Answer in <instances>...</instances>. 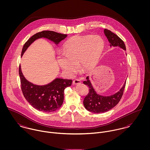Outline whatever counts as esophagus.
Returning <instances> with one entry per match:
<instances>
[{"label":"esophagus","instance_id":"1","mask_svg":"<svg viewBox=\"0 0 150 150\" xmlns=\"http://www.w3.org/2000/svg\"><path fill=\"white\" fill-rule=\"evenodd\" d=\"M81 82V80L80 79H75L74 80H73V84L74 85H77V84H80Z\"/></svg>","mask_w":150,"mask_h":150}]
</instances>
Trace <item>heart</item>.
<instances>
[{
    "label": "heart",
    "instance_id": "heart-1",
    "mask_svg": "<svg viewBox=\"0 0 150 150\" xmlns=\"http://www.w3.org/2000/svg\"><path fill=\"white\" fill-rule=\"evenodd\" d=\"M103 39L98 35L74 36L64 43L62 52L57 57L61 68L70 76L78 69L92 70L97 64L104 48Z\"/></svg>",
    "mask_w": 150,
    "mask_h": 150
}]
</instances>
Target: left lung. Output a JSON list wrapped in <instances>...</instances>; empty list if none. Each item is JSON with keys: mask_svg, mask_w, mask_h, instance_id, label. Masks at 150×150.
<instances>
[{"mask_svg": "<svg viewBox=\"0 0 150 150\" xmlns=\"http://www.w3.org/2000/svg\"><path fill=\"white\" fill-rule=\"evenodd\" d=\"M104 33L110 44V47H120L126 51L124 42L115 33L105 29ZM83 83L89 87V93L84 99L83 104L86 109L93 113L105 112L115 107L121 100L124 93L126 81L122 87L117 93L110 96H102L98 94L92 85L89 76Z\"/></svg>", "mask_w": 150, "mask_h": 150, "instance_id": "left-lung-1", "label": "left lung"}]
</instances>
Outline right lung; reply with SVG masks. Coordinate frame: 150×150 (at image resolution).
I'll use <instances>...</instances> for the list:
<instances>
[{"label": "right lung", "instance_id": "obj_1", "mask_svg": "<svg viewBox=\"0 0 150 150\" xmlns=\"http://www.w3.org/2000/svg\"><path fill=\"white\" fill-rule=\"evenodd\" d=\"M67 36V35L51 30H44L37 33L25 43L22 50L21 55L30 45L38 39L45 38L58 45ZM19 75L22 91L26 100L35 108L46 112L55 111L61 107L64 99V89L72 84L71 80L57 78L46 85H35L25 78L20 65Z\"/></svg>", "mask_w": 150, "mask_h": 150}]
</instances>
